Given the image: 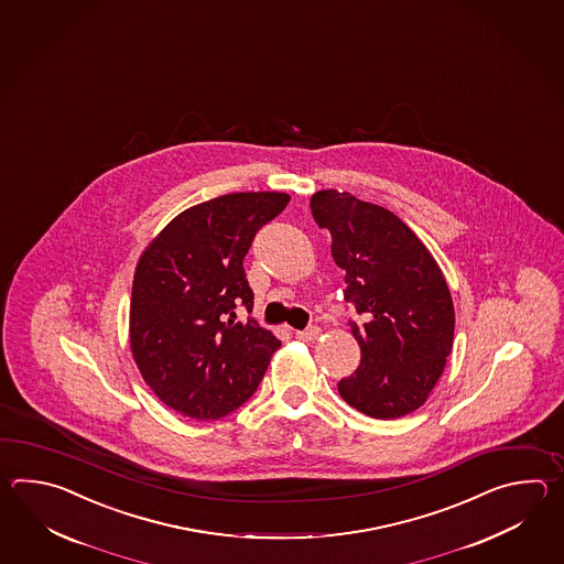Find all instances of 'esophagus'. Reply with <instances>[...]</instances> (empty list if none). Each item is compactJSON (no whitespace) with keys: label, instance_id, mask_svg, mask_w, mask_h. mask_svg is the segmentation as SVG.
<instances>
[{"label":"esophagus","instance_id":"esophagus-1","mask_svg":"<svg viewBox=\"0 0 564 564\" xmlns=\"http://www.w3.org/2000/svg\"><path fill=\"white\" fill-rule=\"evenodd\" d=\"M318 336H321V328H318V326H308L306 330H299V333H296V338L304 340V343H311V340L318 338Z\"/></svg>","mask_w":564,"mask_h":564}]
</instances>
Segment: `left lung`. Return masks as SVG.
<instances>
[{
    "mask_svg": "<svg viewBox=\"0 0 564 564\" xmlns=\"http://www.w3.org/2000/svg\"><path fill=\"white\" fill-rule=\"evenodd\" d=\"M314 221L333 236L345 299L365 316L350 323L359 369L338 393L375 420L420 409L444 372L456 312L444 272L423 241L389 209L355 195L323 189L311 197Z\"/></svg>",
    "mask_w": 564,
    "mask_h": 564,
    "instance_id": "8db88e82",
    "label": "left lung"
}]
</instances>
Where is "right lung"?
I'll list each match as a JSON object with an SVG mask.
<instances>
[{"mask_svg": "<svg viewBox=\"0 0 564 564\" xmlns=\"http://www.w3.org/2000/svg\"><path fill=\"white\" fill-rule=\"evenodd\" d=\"M288 193H229L193 205L144 248L131 299L132 359L167 408L192 420L226 417L264 377L280 340L253 318L243 258Z\"/></svg>", "mask_w": 564, "mask_h": 564, "instance_id": "right-lung-1", "label": "right lung"}]
</instances>
